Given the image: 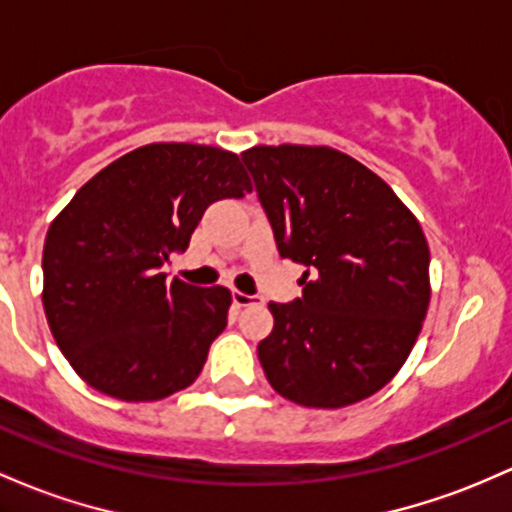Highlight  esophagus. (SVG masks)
Instances as JSON below:
<instances>
[{
	"instance_id": "esophagus-1",
	"label": "esophagus",
	"mask_w": 512,
	"mask_h": 512,
	"mask_svg": "<svg viewBox=\"0 0 512 512\" xmlns=\"http://www.w3.org/2000/svg\"><path fill=\"white\" fill-rule=\"evenodd\" d=\"M262 301H265L262 296H252V294H243V291H233V303L238 308L255 306V303H262Z\"/></svg>"
}]
</instances>
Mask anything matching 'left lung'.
I'll list each match as a JSON object with an SVG mask.
<instances>
[{
  "label": "left lung",
  "mask_w": 512,
  "mask_h": 512,
  "mask_svg": "<svg viewBox=\"0 0 512 512\" xmlns=\"http://www.w3.org/2000/svg\"><path fill=\"white\" fill-rule=\"evenodd\" d=\"M245 167L279 255L306 267L301 299L269 303L257 345L272 389L342 408L384 389L411 355L430 303V247L381 177L325 145H255Z\"/></svg>",
  "instance_id": "left-lung-1"
}]
</instances>
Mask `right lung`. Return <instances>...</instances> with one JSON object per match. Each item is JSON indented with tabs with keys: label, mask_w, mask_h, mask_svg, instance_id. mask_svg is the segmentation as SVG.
<instances>
[{
	"label": "right lung",
	"mask_w": 512,
	"mask_h": 512,
	"mask_svg": "<svg viewBox=\"0 0 512 512\" xmlns=\"http://www.w3.org/2000/svg\"><path fill=\"white\" fill-rule=\"evenodd\" d=\"M252 192L240 157L150 143L94 174L50 223L43 308L67 362L92 389L138 403L194 384L228 323L226 286L167 279L218 199Z\"/></svg>",
	"instance_id": "add662e5"
}]
</instances>
